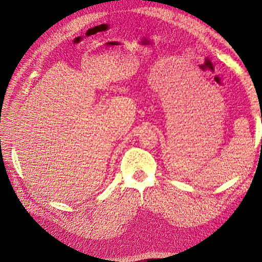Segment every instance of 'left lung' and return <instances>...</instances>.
I'll return each mask as SVG.
<instances>
[{
	"mask_svg": "<svg viewBox=\"0 0 262 262\" xmlns=\"http://www.w3.org/2000/svg\"><path fill=\"white\" fill-rule=\"evenodd\" d=\"M261 121H262V117H261Z\"/></svg>",
	"mask_w": 262,
	"mask_h": 262,
	"instance_id": "1",
	"label": "left lung"
}]
</instances>
